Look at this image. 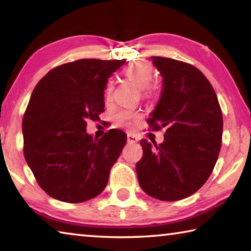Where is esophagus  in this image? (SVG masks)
I'll use <instances>...</instances> for the list:
<instances>
[{"instance_id": "esophagus-1", "label": "esophagus", "mask_w": 251, "mask_h": 251, "mask_svg": "<svg viewBox=\"0 0 251 251\" xmlns=\"http://www.w3.org/2000/svg\"><path fill=\"white\" fill-rule=\"evenodd\" d=\"M127 141H128V143H137L138 138L136 137L134 134L128 133V134H127Z\"/></svg>"}]
</instances>
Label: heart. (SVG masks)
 I'll return each instance as SVG.
<instances>
[{"label": "heart", "mask_w": 251, "mask_h": 251, "mask_svg": "<svg viewBox=\"0 0 251 251\" xmlns=\"http://www.w3.org/2000/svg\"><path fill=\"white\" fill-rule=\"evenodd\" d=\"M124 74L130 82L137 85L139 88H145L151 84L152 77H154V69L152 66L145 61H138L131 63L124 70ZM112 94V85L108 84L105 90L106 99H109ZM139 115L130 110H122L116 115V121L120 125L131 126V121L136 120Z\"/></svg>", "instance_id": "1"}]
</instances>
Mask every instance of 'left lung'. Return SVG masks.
I'll list each match as a JSON object with an SVG mask.
<instances>
[{"label": "left lung", "mask_w": 251, "mask_h": 251, "mask_svg": "<svg viewBox=\"0 0 251 251\" xmlns=\"http://www.w3.org/2000/svg\"><path fill=\"white\" fill-rule=\"evenodd\" d=\"M151 59L163 77V91L148 123L167 130L160 145L142 139L136 173L147 195L175 201L196 193L209 178L222 146L223 114L214 88L198 69L173 58Z\"/></svg>", "instance_id": "left-lung-1"}]
</instances>
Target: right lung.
Segmentation results:
<instances>
[{
	"instance_id": "1",
	"label": "right lung",
	"mask_w": 251,
	"mask_h": 251,
	"mask_svg": "<svg viewBox=\"0 0 251 251\" xmlns=\"http://www.w3.org/2000/svg\"><path fill=\"white\" fill-rule=\"evenodd\" d=\"M124 64L125 59H78L50 71L34 88L22 122L24 157L49 196L82 202L107 185L126 134L110 129L94 139L86 121L104 112L106 82Z\"/></svg>"
}]
</instances>
